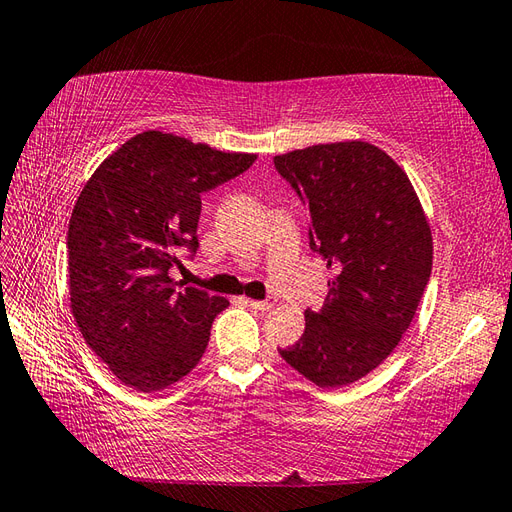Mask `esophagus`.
I'll return each mask as SVG.
<instances>
[{
  "mask_svg": "<svg viewBox=\"0 0 512 512\" xmlns=\"http://www.w3.org/2000/svg\"><path fill=\"white\" fill-rule=\"evenodd\" d=\"M250 308H255V310H270V308H275V297H268V299H264V301H257V299H244Z\"/></svg>",
  "mask_w": 512,
  "mask_h": 512,
  "instance_id": "34e87169",
  "label": "esophagus"
}]
</instances>
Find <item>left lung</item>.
<instances>
[{
    "label": "left lung",
    "mask_w": 512,
    "mask_h": 512,
    "mask_svg": "<svg viewBox=\"0 0 512 512\" xmlns=\"http://www.w3.org/2000/svg\"><path fill=\"white\" fill-rule=\"evenodd\" d=\"M310 211V248L332 279L281 358L321 389L356 383L396 350L429 284L433 237L407 173L365 140L275 156Z\"/></svg>",
    "instance_id": "obj_1"
}]
</instances>
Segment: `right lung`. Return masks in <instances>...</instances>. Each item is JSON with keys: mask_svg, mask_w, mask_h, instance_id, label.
I'll return each mask as SVG.
<instances>
[{"mask_svg": "<svg viewBox=\"0 0 512 512\" xmlns=\"http://www.w3.org/2000/svg\"><path fill=\"white\" fill-rule=\"evenodd\" d=\"M255 160L149 129L81 189L68 228L70 308L85 343L127 387L156 394L200 363L228 301L182 289L169 270L182 248H198L200 195Z\"/></svg>", "mask_w": 512, "mask_h": 512, "instance_id": "add662e5", "label": "right lung"}]
</instances>
